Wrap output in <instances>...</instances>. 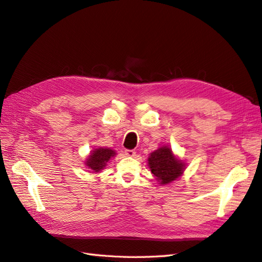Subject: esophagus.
Masks as SVG:
<instances>
[{
	"label": "esophagus",
	"instance_id": "1",
	"mask_svg": "<svg viewBox=\"0 0 262 262\" xmlns=\"http://www.w3.org/2000/svg\"><path fill=\"white\" fill-rule=\"evenodd\" d=\"M124 153H125L126 156H129V157H134V156H136V152H134L133 149H125Z\"/></svg>",
	"mask_w": 262,
	"mask_h": 262
}]
</instances>
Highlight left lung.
Segmentation results:
<instances>
[{
	"mask_svg": "<svg viewBox=\"0 0 262 262\" xmlns=\"http://www.w3.org/2000/svg\"><path fill=\"white\" fill-rule=\"evenodd\" d=\"M147 166L158 184L167 186L182 176L187 164L179 160L168 145H162L149 154Z\"/></svg>",
	"mask_w": 262,
	"mask_h": 262,
	"instance_id": "8db88e82",
	"label": "left lung"
}]
</instances>
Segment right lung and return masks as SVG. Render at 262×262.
I'll return each instance as SVG.
<instances>
[{
    "label": "right lung",
    "instance_id": "1",
    "mask_svg": "<svg viewBox=\"0 0 262 262\" xmlns=\"http://www.w3.org/2000/svg\"><path fill=\"white\" fill-rule=\"evenodd\" d=\"M116 155V150L110 147H96L91 150L84 164L90 172L97 173L104 169L107 163Z\"/></svg>",
    "mask_w": 262,
    "mask_h": 262
}]
</instances>
